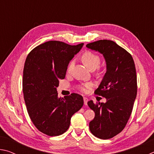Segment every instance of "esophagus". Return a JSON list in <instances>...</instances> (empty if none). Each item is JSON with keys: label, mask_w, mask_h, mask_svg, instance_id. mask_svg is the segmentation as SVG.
Returning <instances> with one entry per match:
<instances>
[{"label": "esophagus", "mask_w": 154, "mask_h": 154, "mask_svg": "<svg viewBox=\"0 0 154 154\" xmlns=\"http://www.w3.org/2000/svg\"><path fill=\"white\" fill-rule=\"evenodd\" d=\"M83 101H84V105H87L88 99L86 97H83Z\"/></svg>", "instance_id": "obj_1"}]
</instances>
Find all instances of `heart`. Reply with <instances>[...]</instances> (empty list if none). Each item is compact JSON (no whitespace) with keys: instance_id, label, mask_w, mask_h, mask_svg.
<instances>
[{"instance_id":"obj_1","label":"heart","mask_w":154,"mask_h":154,"mask_svg":"<svg viewBox=\"0 0 154 154\" xmlns=\"http://www.w3.org/2000/svg\"><path fill=\"white\" fill-rule=\"evenodd\" d=\"M82 60L85 66L88 69H95L97 68L100 64V58L98 54L94 53L93 51H86L82 54ZM74 66V60H72L69 62V64L67 66V71L69 72L71 71L72 66ZM92 87V84L90 83H81L77 85L78 90H79L81 92H85L88 89H89Z\"/></svg>"}]
</instances>
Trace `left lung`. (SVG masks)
<instances>
[{"label":"left lung","mask_w":154,"mask_h":154,"mask_svg":"<svg viewBox=\"0 0 154 154\" xmlns=\"http://www.w3.org/2000/svg\"><path fill=\"white\" fill-rule=\"evenodd\" d=\"M86 47L103 54L107 68L94 92L106 98V102H88L95 113L94 118L90 122V130L99 139H111L124 130L133 109L137 93L134 62L129 52L113 41H96Z\"/></svg>","instance_id":"1"}]
</instances>
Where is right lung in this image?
<instances>
[{"instance_id":"1","label":"right lung","mask_w":154,"mask_h":154,"mask_svg":"<svg viewBox=\"0 0 154 154\" xmlns=\"http://www.w3.org/2000/svg\"><path fill=\"white\" fill-rule=\"evenodd\" d=\"M83 45L49 41L36 46L26 59L22 90L28 113L36 128L48 136L64 133L72 115L83 105L78 94L58 98L56 90L59 81L65 78L70 60Z\"/></svg>"}]
</instances>
